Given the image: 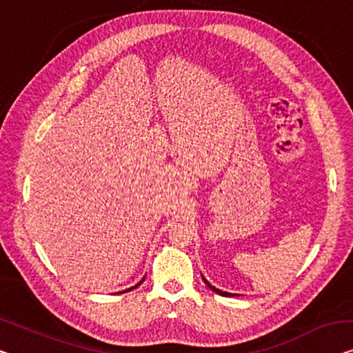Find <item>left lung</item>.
I'll return each instance as SVG.
<instances>
[{"label":"left lung","mask_w":353,"mask_h":353,"mask_svg":"<svg viewBox=\"0 0 353 353\" xmlns=\"http://www.w3.org/2000/svg\"><path fill=\"white\" fill-rule=\"evenodd\" d=\"M203 281H204V283H206V285L210 288V290L212 292H215V293H219V294H222V296H231V293H227V292H222V290H219V288H215L214 285H210V283L206 281V279L203 277Z\"/></svg>","instance_id":"left-lung-1"}]
</instances>
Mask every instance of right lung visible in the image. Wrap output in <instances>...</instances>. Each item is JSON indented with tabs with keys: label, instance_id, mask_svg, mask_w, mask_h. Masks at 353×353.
Masks as SVG:
<instances>
[{
	"label": "right lung",
	"instance_id": "add662e5",
	"mask_svg": "<svg viewBox=\"0 0 353 353\" xmlns=\"http://www.w3.org/2000/svg\"><path fill=\"white\" fill-rule=\"evenodd\" d=\"M143 281H144V279H143ZM143 281H141L139 283H136V285H134V287H130V288H126V290H123V292H120V293H125V292H131V290H133V288H136V287H138V285H141V283H143Z\"/></svg>",
	"mask_w": 353,
	"mask_h": 353
}]
</instances>
